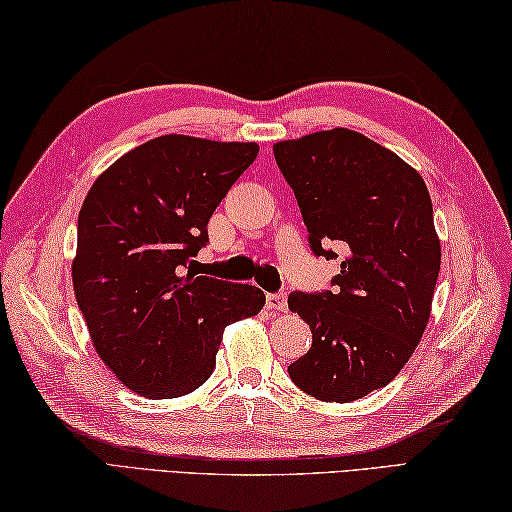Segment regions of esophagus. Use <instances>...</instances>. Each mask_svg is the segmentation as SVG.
Here are the masks:
<instances>
[{"mask_svg":"<svg viewBox=\"0 0 512 512\" xmlns=\"http://www.w3.org/2000/svg\"><path fill=\"white\" fill-rule=\"evenodd\" d=\"M266 308L284 312L288 308V299H286L284 292H270V295L266 297Z\"/></svg>","mask_w":512,"mask_h":512,"instance_id":"obj_1","label":"esophagus"}]
</instances>
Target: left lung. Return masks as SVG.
I'll return each instance as SVG.
<instances>
[{"mask_svg":"<svg viewBox=\"0 0 512 512\" xmlns=\"http://www.w3.org/2000/svg\"><path fill=\"white\" fill-rule=\"evenodd\" d=\"M295 191L312 253L345 255L332 290L290 292L312 347L288 365L301 391L352 402L389 385L427 328L440 273V239L427 184L394 151L352 129L273 147Z\"/></svg>","mask_w":512,"mask_h":512,"instance_id":"left-lung-1","label":"left lung"}]
</instances>
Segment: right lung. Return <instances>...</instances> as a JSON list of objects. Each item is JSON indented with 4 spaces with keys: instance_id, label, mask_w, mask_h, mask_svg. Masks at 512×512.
I'll return each instance as SVG.
<instances>
[{
    "instance_id": "add662e5",
    "label": "right lung",
    "mask_w": 512,
    "mask_h": 512,
    "mask_svg": "<svg viewBox=\"0 0 512 512\" xmlns=\"http://www.w3.org/2000/svg\"><path fill=\"white\" fill-rule=\"evenodd\" d=\"M257 154L255 143L160 136L101 173L81 206L76 303L103 363L140 396L191 394L213 374L226 325L264 308L259 288L189 266Z\"/></svg>"
}]
</instances>
